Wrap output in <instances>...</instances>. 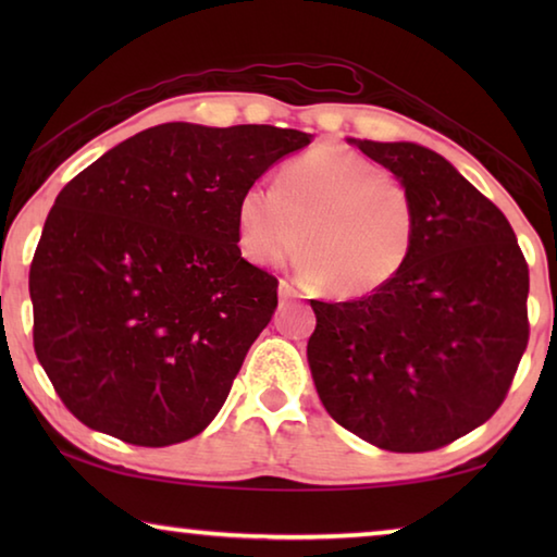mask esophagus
Returning <instances> with one entry per match:
<instances>
[{
  "mask_svg": "<svg viewBox=\"0 0 557 557\" xmlns=\"http://www.w3.org/2000/svg\"><path fill=\"white\" fill-rule=\"evenodd\" d=\"M280 299L282 301H289V299H295V297H299V292L295 289V285H292V282H287V280H282L280 282Z\"/></svg>",
  "mask_w": 557,
  "mask_h": 557,
  "instance_id": "34e87169",
  "label": "esophagus"
}]
</instances>
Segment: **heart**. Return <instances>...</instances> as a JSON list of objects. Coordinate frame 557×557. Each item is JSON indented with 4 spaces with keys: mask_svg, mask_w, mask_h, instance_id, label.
Returning <instances> with one entry per match:
<instances>
[{
    "mask_svg": "<svg viewBox=\"0 0 557 557\" xmlns=\"http://www.w3.org/2000/svg\"><path fill=\"white\" fill-rule=\"evenodd\" d=\"M418 211L410 188L356 149L317 145L280 166L275 188L252 184L235 203V240L250 265L297 250L299 275L338 297L381 289L410 258Z\"/></svg>",
    "mask_w": 557,
    "mask_h": 557,
    "instance_id": "b5f03b06",
    "label": "heart"
}]
</instances>
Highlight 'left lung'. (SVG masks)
<instances>
[{
    "label": "left lung",
    "instance_id": "obj_1",
    "mask_svg": "<svg viewBox=\"0 0 557 557\" xmlns=\"http://www.w3.org/2000/svg\"><path fill=\"white\" fill-rule=\"evenodd\" d=\"M410 188L418 231L388 285L317 301L307 358L338 425L388 451H432L502 408L528 346V262L506 215L445 157L354 139Z\"/></svg>",
    "mask_w": 557,
    "mask_h": 557
}]
</instances>
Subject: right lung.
I'll use <instances>...</instances> for the list:
<instances>
[{
    "mask_svg": "<svg viewBox=\"0 0 557 557\" xmlns=\"http://www.w3.org/2000/svg\"><path fill=\"white\" fill-rule=\"evenodd\" d=\"M312 135L166 122L61 188L36 245L34 351L90 430L139 447L199 435L277 307L240 258L243 188Z\"/></svg>",
    "mask_w": 557,
    "mask_h": 557,
    "instance_id": "add662e5",
    "label": "right lung"
}]
</instances>
